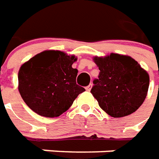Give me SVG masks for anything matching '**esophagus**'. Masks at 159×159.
<instances>
[{"mask_svg": "<svg viewBox=\"0 0 159 159\" xmlns=\"http://www.w3.org/2000/svg\"><path fill=\"white\" fill-rule=\"evenodd\" d=\"M92 84H90L88 86H86V87H85V89H86V91L90 92V91H91V89H92Z\"/></svg>", "mask_w": 159, "mask_h": 159, "instance_id": "obj_1", "label": "esophagus"}]
</instances>
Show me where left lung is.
<instances>
[{
    "label": "left lung",
    "instance_id": "left-lung-1",
    "mask_svg": "<svg viewBox=\"0 0 159 159\" xmlns=\"http://www.w3.org/2000/svg\"><path fill=\"white\" fill-rule=\"evenodd\" d=\"M93 61L100 73L91 92L100 108L112 117L126 116L138 110L148 92L147 72L132 57L119 54L95 56Z\"/></svg>",
    "mask_w": 159,
    "mask_h": 159
}]
</instances>
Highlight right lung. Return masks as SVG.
<instances>
[{
    "mask_svg": "<svg viewBox=\"0 0 159 159\" xmlns=\"http://www.w3.org/2000/svg\"><path fill=\"white\" fill-rule=\"evenodd\" d=\"M77 58L59 50H45L20 67L19 92L28 107L45 117L67 111L85 88L76 84Z\"/></svg>",
    "mask_w": 159,
    "mask_h": 159,
    "instance_id": "right-lung-1",
    "label": "right lung"
}]
</instances>
